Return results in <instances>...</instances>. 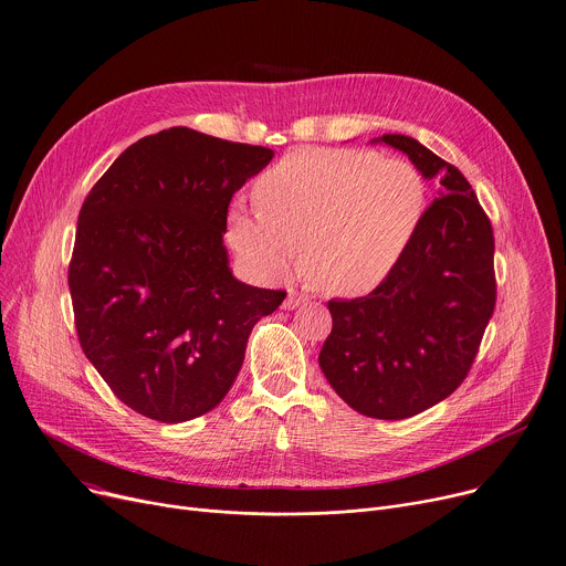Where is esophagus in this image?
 I'll use <instances>...</instances> for the list:
<instances>
[{
  "label": "esophagus",
  "mask_w": 566,
  "mask_h": 566,
  "mask_svg": "<svg viewBox=\"0 0 566 566\" xmlns=\"http://www.w3.org/2000/svg\"><path fill=\"white\" fill-rule=\"evenodd\" d=\"M302 302H306V295H300L295 291H289L286 300H284V308H297Z\"/></svg>",
  "instance_id": "obj_1"
}]
</instances>
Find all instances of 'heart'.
<instances>
[{
  "label": "heart",
  "instance_id": "1",
  "mask_svg": "<svg viewBox=\"0 0 566 566\" xmlns=\"http://www.w3.org/2000/svg\"><path fill=\"white\" fill-rule=\"evenodd\" d=\"M260 209L233 207L227 242L258 282L306 262L333 295L378 289L405 260L427 211L422 172L402 157L304 148L255 181Z\"/></svg>",
  "mask_w": 566,
  "mask_h": 566
}]
</instances>
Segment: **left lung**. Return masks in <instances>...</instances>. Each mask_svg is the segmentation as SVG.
Here are the masks:
<instances>
[{"label": "left lung", "instance_id": "8db88e82", "mask_svg": "<svg viewBox=\"0 0 566 566\" xmlns=\"http://www.w3.org/2000/svg\"><path fill=\"white\" fill-rule=\"evenodd\" d=\"M438 198L398 269L364 297L331 300L319 366L357 413L405 420L449 398L469 375L493 315V229L469 179L409 135H382Z\"/></svg>", "mask_w": 566, "mask_h": 566}]
</instances>
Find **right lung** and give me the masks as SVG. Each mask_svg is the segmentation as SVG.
<instances>
[{
	"mask_svg": "<svg viewBox=\"0 0 566 566\" xmlns=\"http://www.w3.org/2000/svg\"><path fill=\"white\" fill-rule=\"evenodd\" d=\"M271 148L186 126L128 146L86 196L69 264L84 355L117 400L177 424L233 387L253 326L286 291L242 284L222 233Z\"/></svg>",
	"mask_w": 566,
	"mask_h": 566,
	"instance_id": "add662e5",
	"label": "right lung"
}]
</instances>
